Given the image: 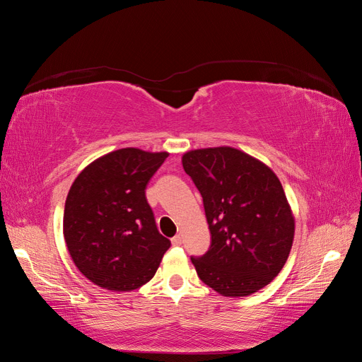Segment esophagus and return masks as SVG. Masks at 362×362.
I'll use <instances>...</instances> for the list:
<instances>
[{
  "mask_svg": "<svg viewBox=\"0 0 362 362\" xmlns=\"http://www.w3.org/2000/svg\"><path fill=\"white\" fill-rule=\"evenodd\" d=\"M181 243H182L181 235H175V237L172 238V245H173V246H180Z\"/></svg>",
  "mask_w": 362,
  "mask_h": 362,
  "instance_id": "obj_1",
  "label": "esophagus"
}]
</instances>
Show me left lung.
<instances>
[{"instance_id": "left-lung-1", "label": "left lung", "mask_w": 362, "mask_h": 362, "mask_svg": "<svg viewBox=\"0 0 362 362\" xmlns=\"http://www.w3.org/2000/svg\"><path fill=\"white\" fill-rule=\"evenodd\" d=\"M182 168L202 194L211 233L206 254L192 258L201 281L226 298L264 288L294 238V216L275 172L231 146L185 152Z\"/></svg>"}]
</instances>
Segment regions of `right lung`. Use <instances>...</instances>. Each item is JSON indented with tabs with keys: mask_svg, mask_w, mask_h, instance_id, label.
<instances>
[{
	"mask_svg": "<svg viewBox=\"0 0 362 362\" xmlns=\"http://www.w3.org/2000/svg\"><path fill=\"white\" fill-rule=\"evenodd\" d=\"M168 157L122 148L92 161L72 182L64 242L76 269L96 286L131 291L154 278L170 242L158 233L145 190Z\"/></svg>",
	"mask_w": 362,
	"mask_h": 362,
	"instance_id": "obj_1",
	"label": "right lung"
}]
</instances>
